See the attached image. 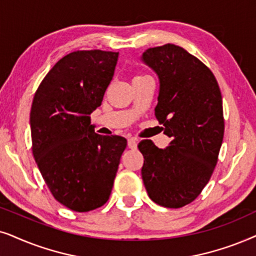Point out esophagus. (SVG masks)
<instances>
[{"label":"esophagus","mask_w":256,"mask_h":256,"mask_svg":"<svg viewBox=\"0 0 256 256\" xmlns=\"http://www.w3.org/2000/svg\"><path fill=\"white\" fill-rule=\"evenodd\" d=\"M137 144H138V140H137V139H136V138L128 139V148H132V150L137 148Z\"/></svg>","instance_id":"obj_1"}]
</instances>
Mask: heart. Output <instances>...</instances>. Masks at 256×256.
<instances>
[{"mask_svg": "<svg viewBox=\"0 0 256 256\" xmlns=\"http://www.w3.org/2000/svg\"><path fill=\"white\" fill-rule=\"evenodd\" d=\"M139 77H140V76H139Z\"/></svg>", "mask_w": 256, "mask_h": 256, "instance_id": "1", "label": "heart"}]
</instances>
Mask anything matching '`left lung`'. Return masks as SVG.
<instances>
[{
  "label": "left lung",
  "instance_id": "left-lung-1",
  "mask_svg": "<svg viewBox=\"0 0 256 256\" xmlns=\"http://www.w3.org/2000/svg\"><path fill=\"white\" fill-rule=\"evenodd\" d=\"M142 63L159 80L156 117L171 138L166 148L139 142L142 178L150 199L180 208L202 193L212 176L224 139L222 98L208 68L174 44L150 48Z\"/></svg>",
  "mask_w": 256,
  "mask_h": 256
}]
</instances>
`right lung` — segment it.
I'll return each mask as SVG.
<instances>
[{
  "mask_svg": "<svg viewBox=\"0 0 256 256\" xmlns=\"http://www.w3.org/2000/svg\"><path fill=\"white\" fill-rule=\"evenodd\" d=\"M118 52L74 51L54 64L37 88L30 112L32 153L54 199L88 212L110 198L125 138L100 136L90 114L100 106Z\"/></svg>",
  "mask_w": 256,
  "mask_h": 256,
  "instance_id": "add662e5",
  "label": "right lung"
}]
</instances>
